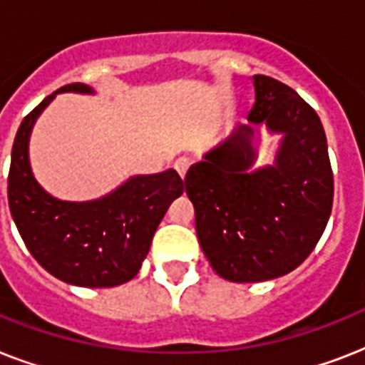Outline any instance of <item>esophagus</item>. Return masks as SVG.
<instances>
[{
  "instance_id": "1",
  "label": "esophagus",
  "mask_w": 365,
  "mask_h": 365,
  "mask_svg": "<svg viewBox=\"0 0 365 365\" xmlns=\"http://www.w3.org/2000/svg\"><path fill=\"white\" fill-rule=\"evenodd\" d=\"M189 166H191V160H189L187 157H180V159L174 163V168H176L178 174H180L182 178H185V174H187V170H189Z\"/></svg>"
}]
</instances>
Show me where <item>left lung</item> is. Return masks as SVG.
<instances>
[{
    "mask_svg": "<svg viewBox=\"0 0 365 365\" xmlns=\"http://www.w3.org/2000/svg\"><path fill=\"white\" fill-rule=\"evenodd\" d=\"M254 88L248 125H237L185 174L200 248L231 282H263L299 267L334 205V172L317 111L272 77L254 76ZM259 124L283 140L275 163L252 171Z\"/></svg>",
    "mask_w": 365,
    "mask_h": 365,
    "instance_id": "obj_1",
    "label": "left lung"
}]
</instances>
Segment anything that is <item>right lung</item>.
<instances>
[{
  "instance_id": "obj_1",
  "label": "right lung",
  "mask_w": 365,
  "mask_h": 365,
  "mask_svg": "<svg viewBox=\"0 0 365 365\" xmlns=\"http://www.w3.org/2000/svg\"><path fill=\"white\" fill-rule=\"evenodd\" d=\"M94 91L71 83L43 100L20 123L7 178L9 208L26 248L62 282L111 288L142 267L153 235L172 200L183 193L176 170L132 176L102 199L70 202L51 197L31 174L28 143L37 117L56 94Z\"/></svg>"
}]
</instances>
